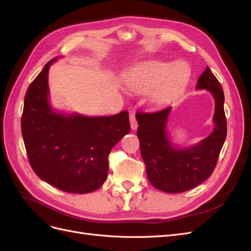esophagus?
I'll return each instance as SVG.
<instances>
[{
    "label": "esophagus",
    "instance_id": "obj_1",
    "mask_svg": "<svg viewBox=\"0 0 251 251\" xmlns=\"http://www.w3.org/2000/svg\"><path fill=\"white\" fill-rule=\"evenodd\" d=\"M130 123H131V128L135 131L138 126V124H137V120H136V117L134 114H131L130 115Z\"/></svg>",
    "mask_w": 251,
    "mask_h": 251
}]
</instances>
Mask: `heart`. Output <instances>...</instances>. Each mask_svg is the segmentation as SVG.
Returning <instances> with one entry per match:
<instances>
[{"mask_svg": "<svg viewBox=\"0 0 251 251\" xmlns=\"http://www.w3.org/2000/svg\"><path fill=\"white\" fill-rule=\"evenodd\" d=\"M191 76V70L184 64L172 65L159 59H150L136 65L125 76L126 85L138 92L151 93L156 104L169 103L181 93Z\"/></svg>", "mask_w": 251, "mask_h": 251, "instance_id": "obj_1", "label": "heart"}]
</instances>
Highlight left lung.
I'll list each match as a JSON object with an SVG mask.
<instances>
[{
    "label": "left lung",
    "instance_id": "8db88e82",
    "mask_svg": "<svg viewBox=\"0 0 251 251\" xmlns=\"http://www.w3.org/2000/svg\"><path fill=\"white\" fill-rule=\"evenodd\" d=\"M196 89H206L216 101L214 131L196 146L185 149L173 146L166 132L171 107L157 112L136 113L147 176L159 191L178 194L192 189L209 178L217 165L227 134L224 92L208 67L200 75Z\"/></svg>",
    "mask_w": 251,
    "mask_h": 251
}]
</instances>
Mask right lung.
I'll list each match as a JSON object with an SVG mask.
<instances>
[{
  "mask_svg": "<svg viewBox=\"0 0 251 251\" xmlns=\"http://www.w3.org/2000/svg\"><path fill=\"white\" fill-rule=\"evenodd\" d=\"M30 83L21 119L28 160L42 180L71 194H88L107 179L112 148L130 132L126 111L113 116L64 115L49 104L48 71Z\"/></svg>",
  "mask_w": 251,
  "mask_h": 251,
  "instance_id": "add662e5",
  "label": "right lung"
}]
</instances>
